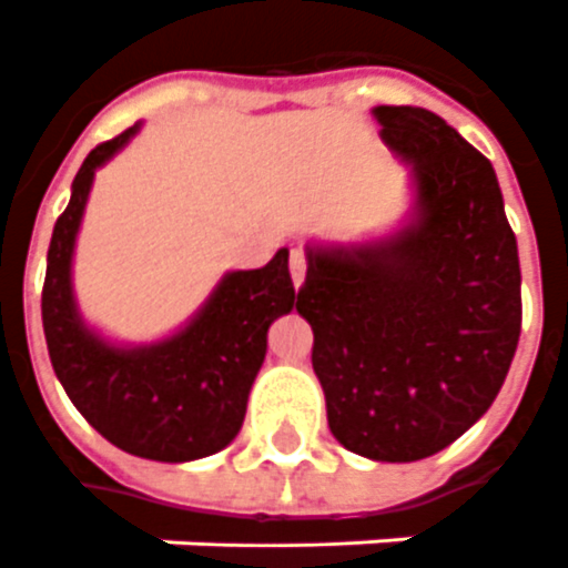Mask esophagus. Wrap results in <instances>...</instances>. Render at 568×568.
I'll list each match as a JSON object with an SVG mask.
<instances>
[{"label": "esophagus", "mask_w": 568, "mask_h": 568, "mask_svg": "<svg viewBox=\"0 0 568 568\" xmlns=\"http://www.w3.org/2000/svg\"><path fill=\"white\" fill-rule=\"evenodd\" d=\"M291 277H293V287L300 291L305 281V253L300 247H293L291 251Z\"/></svg>", "instance_id": "34e87169"}]
</instances>
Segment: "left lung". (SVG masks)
I'll return each mask as SVG.
<instances>
[{
    "instance_id": "left-lung-1",
    "label": "left lung",
    "mask_w": 568,
    "mask_h": 568,
    "mask_svg": "<svg viewBox=\"0 0 568 568\" xmlns=\"http://www.w3.org/2000/svg\"><path fill=\"white\" fill-rule=\"evenodd\" d=\"M413 213L364 244H308L296 312L345 449L419 462L493 406L520 339V256L496 171L422 106H376Z\"/></svg>"
}]
</instances>
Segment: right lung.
Listing matches in <instances>:
<instances>
[{"label":"right lung","instance_id":"add662e5","mask_svg":"<svg viewBox=\"0 0 568 568\" xmlns=\"http://www.w3.org/2000/svg\"><path fill=\"white\" fill-rule=\"evenodd\" d=\"M140 124L84 159L48 247L42 327L63 392L112 446L152 462L220 453L241 432L247 394L263 367L272 321L287 315L291 251L247 272H226L186 327L146 345H115L84 324L72 291V253L98 168L131 143Z\"/></svg>","mask_w":568,"mask_h":568}]
</instances>
